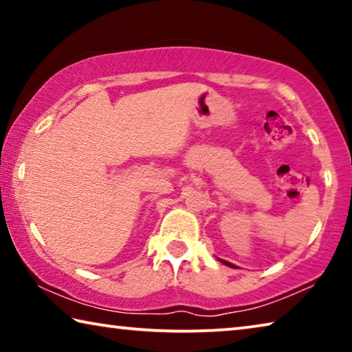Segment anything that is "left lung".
<instances>
[{"label":"left lung","mask_w":352,"mask_h":352,"mask_svg":"<svg viewBox=\"0 0 352 352\" xmlns=\"http://www.w3.org/2000/svg\"><path fill=\"white\" fill-rule=\"evenodd\" d=\"M220 262H222V264H225V265H228V267H233V269H237V267L234 265V264H231V262H228V261H223V259H219Z\"/></svg>","instance_id":"8db88e82"}]
</instances>
